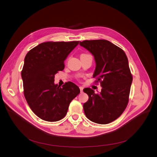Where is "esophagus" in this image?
<instances>
[{"instance_id": "34e87169", "label": "esophagus", "mask_w": 157, "mask_h": 157, "mask_svg": "<svg viewBox=\"0 0 157 157\" xmlns=\"http://www.w3.org/2000/svg\"><path fill=\"white\" fill-rule=\"evenodd\" d=\"M79 89H80V91H81V92L82 93V91H83V87H81V86H80V87H79Z\"/></svg>"}]
</instances>
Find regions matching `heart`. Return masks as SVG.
Returning <instances> with one entry per match:
<instances>
[{"mask_svg":"<svg viewBox=\"0 0 157 157\" xmlns=\"http://www.w3.org/2000/svg\"><path fill=\"white\" fill-rule=\"evenodd\" d=\"M84 55H86V54H82L81 56H84Z\"/></svg>","mask_w":157,"mask_h":157,"instance_id":"b5f03b06","label":"heart"}]
</instances>
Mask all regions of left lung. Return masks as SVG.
Here are the masks:
<instances>
[{
    "label": "left lung",
    "instance_id": "8db88e82",
    "mask_svg": "<svg viewBox=\"0 0 157 157\" xmlns=\"http://www.w3.org/2000/svg\"><path fill=\"white\" fill-rule=\"evenodd\" d=\"M79 44L94 57L96 82L102 87L99 93L91 88L83 91L89 96L83 104L86 116L91 121L107 124L117 119L125 109L132 82V76L125 52L105 40H84Z\"/></svg>",
    "mask_w": 157,
    "mask_h": 157
}]
</instances>
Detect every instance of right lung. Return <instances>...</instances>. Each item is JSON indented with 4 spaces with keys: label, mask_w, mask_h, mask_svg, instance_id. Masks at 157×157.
Returning a JSON list of instances; mask_svg holds the SVG:
<instances>
[{
    "label": "right lung",
    "mask_w": 157,
    "mask_h": 157,
    "mask_svg": "<svg viewBox=\"0 0 157 157\" xmlns=\"http://www.w3.org/2000/svg\"><path fill=\"white\" fill-rule=\"evenodd\" d=\"M78 44L79 41L44 42L25 57L21 73L24 96L42 120L56 122L64 118L70 102L80 93L72 82L62 87L54 83L55 75L64 70V60Z\"/></svg>",
    "instance_id": "add662e5"
}]
</instances>
